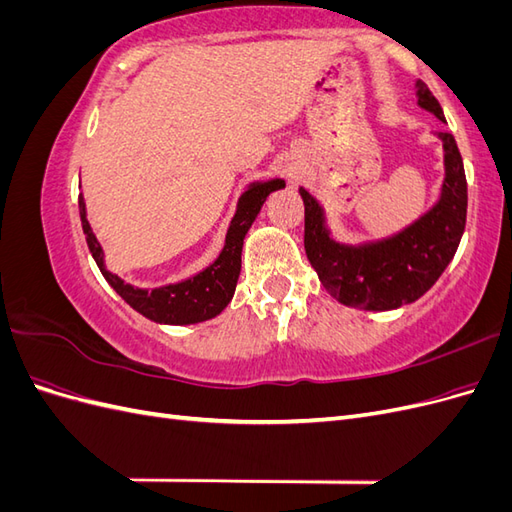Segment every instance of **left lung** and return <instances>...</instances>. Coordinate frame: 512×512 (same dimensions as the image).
<instances>
[{
  "label": "left lung",
  "instance_id": "obj_1",
  "mask_svg": "<svg viewBox=\"0 0 512 512\" xmlns=\"http://www.w3.org/2000/svg\"><path fill=\"white\" fill-rule=\"evenodd\" d=\"M418 104L444 121L442 106L418 81ZM444 143L446 177L438 205L399 235L367 245H342L324 228L316 198L301 188L305 205V254L322 286L350 307L395 309L416 301L438 282L453 260L468 215V181L453 134L438 132Z\"/></svg>",
  "mask_w": 512,
  "mask_h": 512
}]
</instances>
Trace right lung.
Here are the masks:
<instances>
[{
	"label": "right lung",
	"instance_id": "obj_1",
	"mask_svg": "<svg viewBox=\"0 0 512 512\" xmlns=\"http://www.w3.org/2000/svg\"><path fill=\"white\" fill-rule=\"evenodd\" d=\"M284 185H286L284 179L254 183L239 200V209L228 228L226 245L220 258L203 273L194 275L188 282L156 288L151 292L134 288L123 282L121 277L106 271L104 260H102V247L87 222L83 196H79L81 224H83V232H85L91 256H94L96 265L106 277V282L117 290V294L123 301L130 303L138 314L147 316L149 320L164 322V324H194V322H203L218 316L230 303L232 294H235V288H237L239 273H241V250H243L245 232L250 230L267 196L275 190L284 188Z\"/></svg>",
	"mask_w": 512,
	"mask_h": 512
}]
</instances>
